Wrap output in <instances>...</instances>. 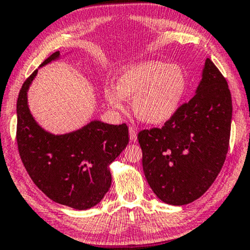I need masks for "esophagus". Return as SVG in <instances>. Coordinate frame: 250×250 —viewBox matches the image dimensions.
Segmentation results:
<instances>
[{
	"mask_svg": "<svg viewBox=\"0 0 250 250\" xmlns=\"http://www.w3.org/2000/svg\"><path fill=\"white\" fill-rule=\"evenodd\" d=\"M128 131H129V139H131V141L133 142L137 141V131H135V128L131 126V127L128 128Z\"/></svg>",
	"mask_w": 250,
	"mask_h": 250,
	"instance_id": "obj_1",
	"label": "esophagus"
}]
</instances>
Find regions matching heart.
Here are the masks:
<instances>
[{
	"label": "heart",
	"mask_w": 250,
	"mask_h": 250,
	"mask_svg": "<svg viewBox=\"0 0 250 250\" xmlns=\"http://www.w3.org/2000/svg\"><path fill=\"white\" fill-rule=\"evenodd\" d=\"M186 86V76L180 66L144 62L126 67L116 87L104 89V96L119 112H125L127 100L133 99V111L141 122L160 125L177 112Z\"/></svg>",
	"instance_id": "b5f03b06"
}]
</instances>
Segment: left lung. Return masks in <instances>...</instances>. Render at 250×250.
Returning a JSON list of instances; mask_svg holds the SVG:
<instances>
[{
  "label": "left lung",
  "mask_w": 250,
  "mask_h": 250,
  "mask_svg": "<svg viewBox=\"0 0 250 250\" xmlns=\"http://www.w3.org/2000/svg\"><path fill=\"white\" fill-rule=\"evenodd\" d=\"M231 121L228 82L207 58L192 99L162 128L138 134L145 177L158 199L184 206L209 189L225 162Z\"/></svg>",
  "instance_id": "left-lung-1"
}]
</instances>
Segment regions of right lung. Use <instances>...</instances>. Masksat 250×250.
<instances>
[{
  "label": "right lung",
  "mask_w": 250,
  "mask_h": 250,
  "mask_svg": "<svg viewBox=\"0 0 250 250\" xmlns=\"http://www.w3.org/2000/svg\"><path fill=\"white\" fill-rule=\"evenodd\" d=\"M50 55L41 66L60 58ZM35 70L22 83L17 100V145L31 179L50 200L77 210L96 206L111 186L109 165L128 144L126 124L92 121L77 131L53 134L35 122L27 92Z\"/></svg>",
  "instance_id": "1"
}]
</instances>
